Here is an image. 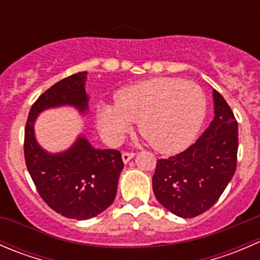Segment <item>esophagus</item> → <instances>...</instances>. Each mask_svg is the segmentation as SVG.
Instances as JSON below:
<instances>
[{
	"label": "esophagus",
	"instance_id": "esophagus-1",
	"mask_svg": "<svg viewBox=\"0 0 260 260\" xmlns=\"http://www.w3.org/2000/svg\"><path fill=\"white\" fill-rule=\"evenodd\" d=\"M133 157H135V153H133V152H123L122 153V159L124 164H127V162L129 161L131 158H133Z\"/></svg>",
	"mask_w": 260,
	"mask_h": 260
}]
</instances>
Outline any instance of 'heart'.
Returning a JSON list of instances; mask_svg holds the SVG:
<instances>
[{"label": "heart", "instance_id": "b5f03b06", "mask_svg": "<svg viewBox=\"0 0 260 260\" xmlns=\"http://www.w3.org/2000/svg\"><path fill=\"white\" fill-rule=\"evenodd\" d=\"M205 113V94L198 84L154 78L120 89L117 103L99 108L98 122L103 135L115 143L138 120L141 135L154 149L175 153L193 140Z\"/></svg>", "mask_w": 260, "mask_h": 260}]
</instances>
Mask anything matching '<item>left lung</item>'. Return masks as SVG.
<instances>
[{"label": "left lung", "instance_id": "left-lung-1", "mask_svg": "<svg viewBox=\"0 0 260 260\" xmlns=\"http://www.w3.org/2000/svg\"><path fill=\"white\" fill-rule=\"evenodd\" d=\"M215 117L193 145L156 164L152 186L164 208L180 217H195L211 208L237 169L238 122L214 89Z\"/></svg>", "mask_w": 260, "mask_h": 260}]
</instances>
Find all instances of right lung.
Segmentation results:
<instances>
[{
    "mask_svg": "<svg viewBox=\"0 0 260 260\" xmlns=\"http://www.w3.org/2000/svg\"><path fill=\"white\" fill-rule=\"evenodd\" d=\"M86 72L57 81L32 104L25 127L23 153L27 171L39 195L57 214L88 220L113 204L118 179L123 170L118 149H96L80 136L69 149L49 153L36 142L34 124L43 111L73 106L85 113Z\"/></svg>",
    "mask_w": 260,
    "mask_h": 260,
    "instance_id": "add662e5",
    "label": "right lung"
}]
</instances>
